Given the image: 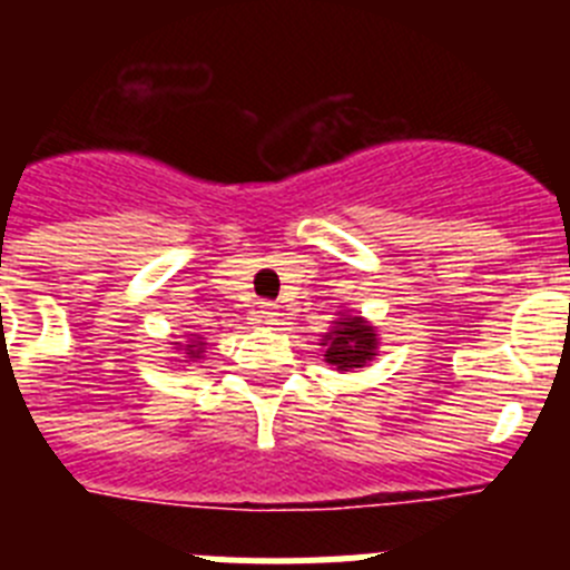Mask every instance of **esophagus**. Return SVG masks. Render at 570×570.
<instances>
[{
  "instance_id": "esophagus-1",
  "label": "esophagus",
  "mask_w": 570,
  "mask_h": 570,
  "mask_svg": "<svg viewBox=\"0 0 570 570\" xmlns=\"http://www.w3.org/2000/svg\"><path fill=\"white\" fill-rule=\"evenodd\" d=\"M256 314H259V320L265 322V325H276V320L282 316L274 302H259V311H256Z\"/></svg>"
}]
</instances>
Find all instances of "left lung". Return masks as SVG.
Instances as JSON below:
<instances>
[{
    "instance_id": "8db88e82",
    "label": "left lung",
    "mask_w": 570,
    "mask_h": 570,
    "mask_svg": "<svg viewBox=\"0 0 570 570\" xmlns=\"http://www.w3.org/2000/svg\"><path fill=\"white\" fill-rule=\"evenodd\" d=\"M325 347V362L334 371H362L380 356V334L374 322L354 311H336L331 331L320 342Z\"/></svg>"
}]
</instances>
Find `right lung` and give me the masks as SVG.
Instances as JSON below:
<instances>
[{
	"instance_id": "right-lung-1",
	"label": "right lung",
	"mask_w": 570,
	"mask_h": 570,
	"mask_svg": "<svg viewBox=\"0 0 570 570\" xmlns=\"http://www.w3.org/2000/svg\"><path fill=\"white\" fill-rule=\"evenodd\" d=\"M170 347H174V356H170V362L185 367V365H190V362L205 360V347H208V342H205V336H199V334H183L179 336V342H170Z\"/></svg>"
}]
</instances>
